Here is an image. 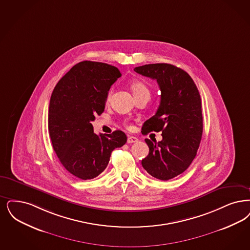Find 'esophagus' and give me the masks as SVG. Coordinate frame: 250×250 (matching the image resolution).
<instances>
[{
    "instance_id": "esophagus-1",
    "label": "esophagus",
    "mask_w": 250,
    "mask_h": 250,
    "mask_svg": "<svg viewBox=\"0 0 250 250\" xmlns=\"http://www.w3.org/2000/svg\"><path fill=\"white\" fill-rule=\"evenodd\" d=\"M138 141V139L136 137H128L127 138V143H135Z\"/></svg>"
}]
</instances>
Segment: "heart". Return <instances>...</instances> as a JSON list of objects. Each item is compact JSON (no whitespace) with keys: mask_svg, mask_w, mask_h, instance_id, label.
<instances>
[{"mask_svg":"<svg viewBox=\"0 0 250 250\" xmlns=\"http://www.w3.org/2000/svg\"><path fill=\"white\" fill-rule=\"evenodd\" d=\"M130 87L134 94V97L140 95V94H143V93H150V90L148 88V86L140 81H133L130 83ZM110 95H111V90H110L107 94V100L110 99Z\"/></svg>","mask_w":250,"mask_h":250,"instance_id":"1","label":"heart"}]
</instances>
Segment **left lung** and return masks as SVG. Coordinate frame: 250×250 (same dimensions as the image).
Instances as JSON below:
<instances>
[{"label":"left lung","instance_id":"1","mask_svg":"<svg viewBox=\"0 0 250 250\" xmlns=\"http://www.w3.org/2000/svg\"><path fill=\"white\" fill-rule=\"evenodd\" d=\"M134 70L157 81L161 90L159 108L143 124L141 132L162 131L163 140H145L150 150L141 165L150 176L171 180L190 167L199 148L203 134L199 91L185 70L171 64H148Z\"/></svg>","mask_w":250,"mask_h":250}]
</instances>
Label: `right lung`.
I'll list each match as a JSON object with an SVG mask.
<instances>
[{"instance_id": "add662e5", "label": "right lung", "mask_w": 250, "mask_h": 250, "mask_svg": "<svg viewBox=\"0 0 250 250\" xmlns=\"http://www.w3.org/2000/svg\"><path fill=\"white\" fill-rule=\"evenodd\" d=\"M121 76L114 66L85 60L73 66L52 93L48 131L53 149L61 165L81 180L98 177L111 151L127 140L121 130L98 136L91 124L104 111L110 86Z\"/></svg>"}]
</instances>
